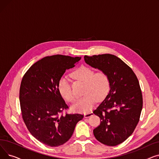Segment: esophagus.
Wrapping results in <instances>:
<instances>
[{
    "label": "esophagus",
    "mask_w": 159,
    "mask_h": 159,
    "mask_svg": "<svg viewBox=\"0 0 159 159\" xmlns=\"http://www.w3.org/2000/svg\"><path fill=\"white\" fill-rule=\"evenodd\" d=\"M93 114V112H88L87 113H85L84 114V117L85 118H88V117H89V116H91V115H92Z\"/></svg>",
    "instance_id": "esophagus-1"
}]
</instances>
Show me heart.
Segmentation results:
<instances>
[{"label":"heart","mask_w":159,"mask_h":159,"mask_svg":"<svg viewBox=\"0 0 159 159\" xmlns=\"http://www.w3.org/2000/svg\"><path fill=\"white\" fill-rule=\"evenodd\" d=\"M71 77L76 80L84 83V94L71 106L75 112L86 113L91 110L97 101H101L108 94L111 87L110 79L104 71L94 72L86 66H81L71 73ZM58 90L61 95L68 102H73L75 96L70 82L62 78L58 83Z\"/></svg>","instance_id":"obj_1"}]
</instances>
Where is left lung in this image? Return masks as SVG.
Returning a JSON list of instances; mask_svg holds the SVG:
<instances>
[{
  "label": "left lung",
  "instance_id": "obj_1",
  "mask_svg": "<svg viewBox=\"0 0 159 159\" xmlns=\"http://www.w3.org/2000/svg\"><path fill=\"white\" fill-rule=\"evenodd\" d=\"M84 61L106 72L111 83L109 93L93 111L101 120L93 129L94 136L107 146L120 144L132 134L140 119L143 101L138 79L130 67L115 55H85Z\"/></svg>",
  "mask_w": 159,
  "mask_h": 159
}]
</instances>
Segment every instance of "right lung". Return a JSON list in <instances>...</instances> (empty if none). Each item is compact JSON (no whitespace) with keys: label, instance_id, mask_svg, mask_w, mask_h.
<instances>
[{"label":"right lung","instance_id":"add662e5","mask_svg":"<svg viewBox=\"0 0 159 159\" xmlns=\"http://www.w3.org/2000/svg\"><path fill=\"white\" fill-rule=\"evenodd\" d=\"M80 60L79 57L48 56L33 64L22 79L19 100L22 119L31 134L47 146L57 147L66 143L84 117L80 113L63 115L69 107L58 90L66 70Z\"/></svg>","mask_w":159,"mask_h":159}]
</instances>
